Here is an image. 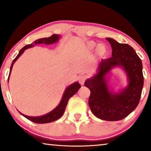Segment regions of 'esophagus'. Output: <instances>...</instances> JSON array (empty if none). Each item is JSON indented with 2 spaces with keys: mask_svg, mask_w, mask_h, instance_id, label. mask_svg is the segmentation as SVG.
I'll return each instance as SVG.
<instances>
[{
  "mask_svg": "<svg viewBox=\"0 0 151 151\" xmlns=\"http://www.w3.org/2000/svg\"><path fill=\"white\" fill-rule=\"evenodd\" d=\"M85 80H86V76H81L78 78L79 83H80V84L82 86L84 85V83H85Z\"/></svg>",
  "mask_w": 151,
  "mask_h": 151,
  "instance_id": "34e87169",
  "label": "esophagus"
}]
</instances>
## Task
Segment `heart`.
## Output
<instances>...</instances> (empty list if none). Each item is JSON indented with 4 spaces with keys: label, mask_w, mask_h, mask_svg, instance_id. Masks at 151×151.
Returning <instances> with one entry per match:
<instances>
[{
    "label": "heart",
    "mask_w": 151,
    "mask_h": 151,
    "mask_svg": "<svg viewBox=\"0 0 151 151\" xmlns=\"http://www.w3.org/2000/svg\"><path fill=\"white\" fill-rule=\"evenodd\" d=\"M87 48L91 51H93L96 48V54L101 57H106L109 53V48L107 47L106 45L104 44L97 45L96 43L94 41H91L88 43Z\"/></svg>",
    "instance_id": "b5f03b06"
}]
</instances>
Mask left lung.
Instances as JSON below:
<instances>
[{"mask_svg": "<svg viewBox=\"0 0 151 151\" xmlns=\"http://www.w3.org/2000/svg\"><path fill=\"white\" fill-rule=\"evenodd\" d=\"M112 47V57L101 60L98 73L85 82L91 91L88 105L93 113L104 121H116L127 117L139 104L144 84L142 61L134 48L106 38ZM116 66L124 68L128 85L119 93L110 91L106 75Z\"/></svg>", "mask_w": 151, "mask_h": 151, "instance_id": "8db88e82", "label": "left lung"}]
</instances>
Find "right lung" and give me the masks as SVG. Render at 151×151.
I'll return each instance as SVG.
<instances>
[{"label": "right lung", "mask_w": 151, "mask_h": 151, "mask_svg": "<svg viewBox=\"0 0 151 151\" xmlns=\"http://www.w3.org/2000/svg\"><path fill=\"white\" fill-rule=\"evenodd\" d=\"M60 37V36L58 35H52L50 37L42 38V39L36 40L35 41H34L32 43V44L24 46V47L19 51V54H18L16 58H14L13 61H12L11 66V69H10L9 78H8V83H9L10 75H11V73L12 66H13L14 62L18 59V58H19L20 56L24 52V51L25 50L27 49V48L33 47L35 45H38V44H46V45L53 44V43L57 42L58 40H59ZM81 88V85L78 82H75V83H74L73 84H72V85L68 86V87L66 88L65 93L63 94L62 99H61V101L60 102L59 104H58V105L56 107L55 109H53L52 111H50V112H48V113L45 114V115L40 116H29L24 115V114H22L21 112H19L22 114V116H24L25 118L30 120V121H32L33 122H35V123L44 124V123H48V122L55 121L56 120L58 119L63 116L64 112H65L66 106L67 105L68 101L69 100V99L70 97H72L74 94H76V92L79 90V88Z\"/></svg>", "instance_id": "obj_1"}]
</instances>
